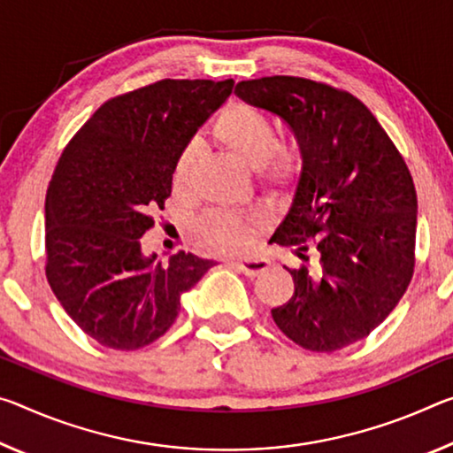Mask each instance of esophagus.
Returning a JSON list of instances; mask_svg holds the SVG:
<instances>
[{
  "mask_svg": "<svg viewBox=\"0 0 453 453\" xmlns=\"http://www.w3.org/2000/svg\"><path fill=\"white\" fill-rule=\"evenodd\" d=\"M229 264L235 265V268H238L240 272H243V274L250 276V278L262 274V272L268 270V265H270V262L265 260V257H260V256H256V257H238V260H232Z\"/></svg>",
  "mask_w": 453,
  "mask_h": 453,
  "instance_id": "obj_1",
  "label": "esophagus"
}]
</instances>
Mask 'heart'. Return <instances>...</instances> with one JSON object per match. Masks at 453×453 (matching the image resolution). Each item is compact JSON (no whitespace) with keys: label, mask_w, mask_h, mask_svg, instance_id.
Segmentation results:
<instances>
[{"label":"heart","mask_w":453,"mask_h":453,"mask_svg":"<svg viewBox=\"0 0 453 453\" xmlns=\"http://www.w3.org/2000/svg\"><path fill=\"white\" fill-rule=\"evenodd\" d=\"M213 136L229 153H234L248 167L257 169L262 183L278 188L294 175V155L288 147L276 142V128L262 111L243 103L227 104L213 123ZM201 159L197 142L185 147L179 155L173 185L177 193H189L193 175ZM197 232L207 246L215 250H240L250 242L252 224L240 215L227 211H211L199 219Z\"/></svg>","instance_id":"1"}]
</instances>
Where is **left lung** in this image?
Wrapping results in <instances>:
<instances>
[{
    "mask_svg": "<svg viewBox=\"0 0 453 453\" xmlns=\"http://www.w3.org/2000/svg\"><path fill=\"white\" fill-rule=\"evenodd\" d=\"M243 103L290 127L303 167L272 240L319 268L290 270L294 294L272 308L290 341L333 353L367 336L413 276L418 196L403 157L361 100L333 86L270 76L235 86Z\"/></svg>",
    "mask_w": 453,
    "mask_h": 453,
    "instance_id": "1",
    "label": "left lung"
}]
</instances>
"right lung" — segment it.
Masks as SVG:
<instances>
[{"instance_id": "add662e5", "label": "right lung", "mask_w": 453, "mask_h": 453, "mask_svg": "<svg viewBox=\"0 0 453 453\" xmlns=\"http://www.w3.org/2000/svg\"><path fill=\"white\" fill-rule=\"evenodd\" d=\"M234 81H161L104 103L64 149L46 193V276L98 344L136 350L167 333L213 260L142 252L193 134Z\"/></svg>"}]
</instances>
